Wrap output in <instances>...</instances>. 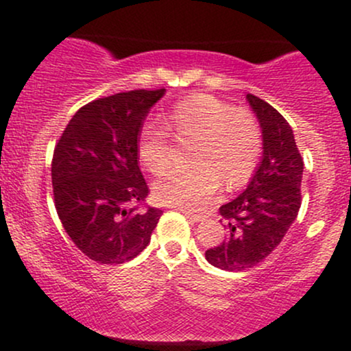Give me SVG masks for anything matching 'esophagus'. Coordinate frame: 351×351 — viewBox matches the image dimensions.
Segmentation results:
<instances>
[{
  "label": "esophagus",
  "mask_w": 351,
  "mask_h": 351,
  "mask_svg": "<svg viewBox=\"0 0 351 351\" xmlns=\"http://www.w3.org/2000/svg\"><path fill=\"white\" fill-rule=\"evenodd\" d=\"M180 211L183 213V215L186 216L189 221H193V223H199V221H204V216L203 215H195V213L186 211V209H180Z\"/></svg>",
  "instance_id": "1"
}]
</instances>
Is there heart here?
<instances>
[{
	"instance_id": "b5f03b06",
	"label": "heart",
	"mask_w": 351,
	"mask_h": 351,
	"mask_svg": "<svg viewBox=\"0 0 351 351\" xmlns=\"http://www.w3.org/2000/svg\"><path fill=\"white\" fill-rule=\"evenodd\" d=\"M175 142H189L186 168H176L153 183V198L183 209H201L215 198L221 180L241 186L261 155V128L251 112L208 94L181 100L165 119ZM140 163L153 175L170 168L173 148L158 125L147 123L136 138Z\"/></svg>"
}]
</instances>
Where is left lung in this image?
Instances as JSON below:
<instances>
[{
    "label": "left lung",
    "mask_w": 351,
    "mask_h": 351,
    "mask_svg": "<svg viewBox=\"0 0 351 351\" xmlns=\"http://www.w3.org/2000/svg\"><path fill=\"white\" fill-rule=\"evenodd\" d=\"M245 100L263 130V160L237 198L219 208L228 237L208 249L206 261L223 271H245L271 254L299 215L304 160L287 120L263 99Z\"/></svg>",
    "instance_id": "1"
}]
</instances>
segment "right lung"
Wrapping results in <instances>:
<instances>
[{"instance_id":"right-lung-1","label":"right lung","mask_w":351,"mask_h":351,"mask_svg":"<svg viewBox=\"0 0 351 351\" xmlns=\"http://www.w3.org/2000/svg\"><path fill=\"white\" fill-rule=\"evenodd\" d=\"M165 88L130 90L79 108L52 156V191L64 229L88 259L122 264L150 243L162 209L135 206L148 195L136 138Z\"/></svg>"}]
</instances>
